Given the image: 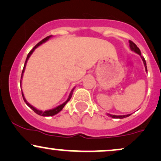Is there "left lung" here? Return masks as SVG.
Instances as JSON below:
<instances>
[{
    "label": "left lung",
    "instance_id": "8db88e82",
    "mask_svg": "<svg viewBox=\"0 0 161 161\" xmlns=\"http://www.w3.org/2000/svg\"><path fill=\"white\" fill-rule=\"evenodd\" d=\"M129 42H130V49L132 51H134L136 53L139 54V55H141V52H140V49H139L138 47H137V46L136 44L134 43L133 41H131V40H129ZM141 58H142V61H143V63H144V65L145 67H146V70L147 71V66H146V60H145L144 57H142V56H141ZM109 115V114H108ZM110 117L113 118V119H124V118H126V117H128L130 115H109Z\"/></svg>",
    "mask_w": 161,
    "mask_h": 161
}]
</instances>
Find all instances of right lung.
Instances as JSON below:
<instances>
[{
	"instance_id": "obj_1",
	"label": "right lung",
	"mask_w": 161,
	"mask_h": 161,
	"mask_svg": "<svg viewBox=\"0 0 161 161\" xmlns=\"http://www.w3.org/2000/svg\"><path fill=\"white\" fill-rule=\"evenodd\" d=\"M52 36H46V38H44L43 40H42L40 42H39L37 44H36V45L34 46V48H33V49L31 50L30 51V52H29L28 53V56H27V58H26V61H25V65H24V67H23V69H22V75H21V81H20V84L22 82V75H23V73H24V71H25V65H26V63H27V61H28V58H29V57H30L31 56V54L33 53V52L34 51V49H36V47H38L40 45H41V44L42 43V42H45L46 41H47L48 40H49V39ZM73 90H72V92H73ZM72 92H71V93H70V94H69V98L68 99H67V100H66V101L64 103H62L61 105H60V106H58V107H56V108H55V109H50V110H47V111H44V112H42V111H40V110H38V109H36V108H34V106H32L31 105V104H29L28 102H27V100H25V97H24V94H23V93H22V97H23V99H24V101L25 102V103L27 104V105H28L29 107L31 108V109L33 111H34V112H35V113H36L37 114V115H41V116H52V115H56V114L57 113H58V112H60V111H61L62 110V109H63L64 107V106L66 105V104H67V103L69 101V100H70V98H71V97H72Z\"/></svg>"
}]
</instances>
